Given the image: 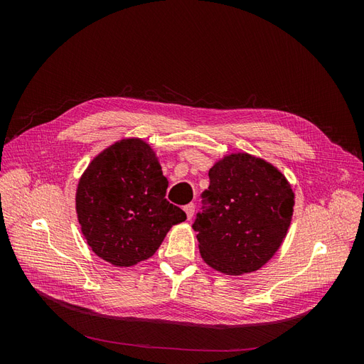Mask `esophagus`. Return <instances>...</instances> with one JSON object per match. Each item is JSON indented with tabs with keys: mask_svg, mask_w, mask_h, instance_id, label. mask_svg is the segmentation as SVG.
<instances>
[{
	"mask_svg": "<svg viewBox=\"0 0 364 364\" xmlns=\"http://www.w3.org/2000/svg\"><path fill=\"white\" fill-rule=\"evenodd\" d=\"M194 209H196L194 203H188V205H185V206H183V211H185V214H186V218H188V220H191V218H193V215H194Z\"/></svg>",
	"mask_w": 364,
	"mask_h": 364,
	"instance_id": "obj_1",
	"label": "esophagus"
}]
</instances>
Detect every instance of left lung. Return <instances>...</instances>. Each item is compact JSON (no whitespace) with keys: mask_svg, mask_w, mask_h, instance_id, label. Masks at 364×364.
<instances>
[{"mask_svg":"<svg viewBox=\"0 0 364 364\" xmlns=\"http://www.w3.org/2000/svg\"><path fill=\"white\" fill-rule=\"evenodd\" d=\"M197 230L203 261L226 274L262 267L287 235L294 194L285 176L249 153H232L209 170Z\"/></svg>","mask_w":364,"mask_h":364,"instance_id":"left-lung-1","label":"left lung"}]
</instances>
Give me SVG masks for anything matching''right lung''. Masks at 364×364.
Instances as JSON below:
<instances>
[{
	"mask_svg": "<svg viewBox=\"0 0 364 364\" xmlns=\"http://www.w3.org/2000/svg\"><path fill=\"white\" fill-rule=\"evenodd\" d=\"M168 181L151 147L121 139L97 155L82 174L75 211L95 255L130 267L158 250L186 214L165 199Z\"/></svg>",
	"mask_w": 364,
	"mask_h": 364,
	"instance_id": "add662e5",
	"label": "right lung"
}]
</instances>
